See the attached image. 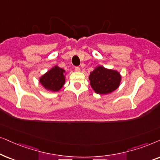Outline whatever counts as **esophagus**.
<instances>
[{
	"instance_id": "34e87169",
	"label": "esophagus",
	"mask_w": 160,
	"mask_h": 160,
	"mask_svg": "<svg viewBox=\"0 0 160 160\" xmlns=\"http://www.w3.org/2000/svg\"><path fill=\"white\" fill-rule=\"evenodd\" d=\"M74 70H75L76 72H80V68L79 67H74Z\"/></svg>"
}]
</instances>
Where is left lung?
<instances>
[{
    "mask_svg": "<svg viewBox=\"0 0 160 160\" xmlns=\"http://www.w3.org/2000/svg\"><path fill=\"white\" fill-rule=\"evenodd\" d=\"M88 78L91 88L99 94H108L116 90L121 80L119 72L102 66L96 67Z\"/></svg>",
    "mask_w": 160,
    "mask_h": 160,
    "instance_id": "left-lung-1",
    "label": "left lung"
}]
</instances>
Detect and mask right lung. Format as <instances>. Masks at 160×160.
Returning <instances> with one entry per match:
<instances>
[{
  "label": "right lung",
  "mask_w": 160,
  "mask_h": 160,
  "mask_svg": "<svg viewBox=\"0 0 160 160\" xmlns=\"http://www.w3.org/2000/svg\"><path fill=\"white\" fill-rule=\"evenodd\" d=\"M65 70L55 66L39 79L40 83L48 91L56 92L63 86L65 83Z\"/></svg>",
  "instance_id": "right-lung-1"
}]
</instances>
